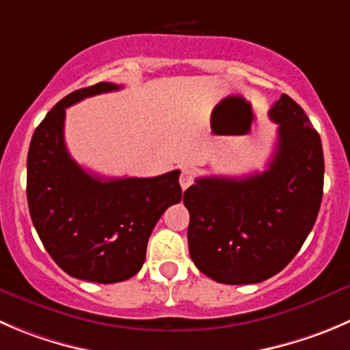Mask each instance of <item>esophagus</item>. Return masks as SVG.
<instances>
[{"mask_svg": "<svg viewBox=\"0 0 350 350\" xmlns=\"http://www.w3.org/2000/svg\"><path fill=\"white\" fill-rule=\"evenodd\" d=\"M192 180H194V178H192V172L189 168H182V173H180V187L184 189H187L189 185L192 184Z\"/></svg>", "mask_w": 350, "mask_h": 350, "instance_id": "obj_1", "label": "esophagus"}]
</instances>
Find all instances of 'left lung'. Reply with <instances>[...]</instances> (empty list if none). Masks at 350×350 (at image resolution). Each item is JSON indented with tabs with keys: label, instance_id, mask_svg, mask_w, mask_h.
Masks as SVG:
<instances>
[{
	"label": "left lung",
	"instance_id": "1",
	"mask_svg": "<svg viewBox=\"0 0 350 350\" xmlns=\"http://www.w3.org/2000/svg\"><path fill=\"white\" fill-rule=\"evenodd\" d=\"M278 144L268 168L247 177H201L184 192L189 254L219 284H259L304 244L323 198L321 139L304 109L282 94L269 109Z\"/></svg>",
	"mask_w": 350,
	"mask_h": 350
}]
</instances>
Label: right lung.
<instances>
[{"instance_id":"1","label":"right lung","mask_w":350,"mask_h":350,"mask_svg":"<svg viewBox=\"0 0 350 350\" xmlns=\"http://www.w3.org/2000/svg\"><path fill=\"white\" fill-rule=\"evenodd\" d=\"M118 89L99 82L63 98L39 123L27 154V202L39 239L70 277L96 284L134 277L154 225L182 199L178 170L151 178H103L70 158L66 108Z\"/></svg>"}]
</instances>
